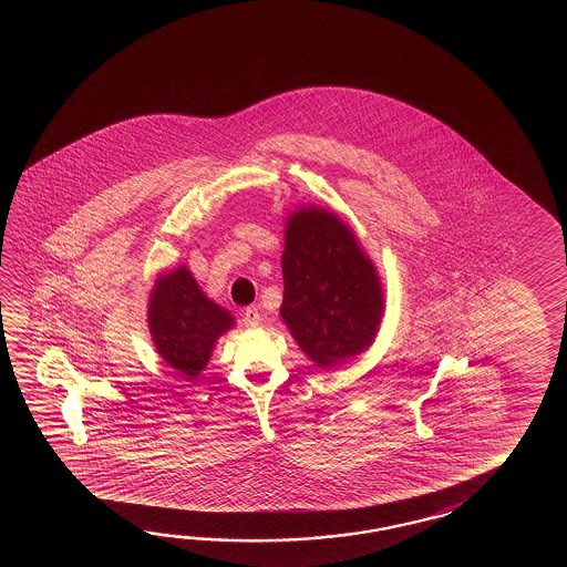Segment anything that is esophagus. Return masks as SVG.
Wrapping results in <instances>:
<instances>
[{"label":"esophagus","instance_id":"obj_1","mask_svg":"<svg viewBox=\"0 0 567 567\" xmlns=\"http://www.w3.org/2000/svg\"><path fill=\"white\" fill-rule=\"evenodd\" d=\"M243 322L247 328H257L259 322H261V313L257 308H247L245 312H243Z\"/></svg>","mask_w":567,"mask_h":567}]
</instances>
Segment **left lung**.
I'll return each mask as SVG.
<instances>
[{"mask_svg":"<svg viewBox=\"0 0 567 567\" xmlns=\"http://www.w3.org/2000/svg\"><path fill=\"white\" fill-rule=\"evenodd\" d=\"M281 320L301 352L330 369L373 344L385 312L379 271L337 213L300 206L284 230Z\"/></svg>","mask_w":567,"mask_h":567,"instance_id":"1","label":"left lung"}]
</instances>
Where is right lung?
<instances>
[{
  "label": "right lung",
  "instance_id": "obj_1",
  "mask_svg": "<svg viewBox=\"0 0 567 567\" xmlns=\"http://www.w3.org/2000/svg\"><path fill=\"white\" fill-rule=\"evenodd\" d=\"M147 326L157 354L194 381L235 318L206 296L188 267L178 266L157 276L147 303Z\"/></svg>",
  "mask_w": 567,
  "mask_h": 567
}]
</instances>
